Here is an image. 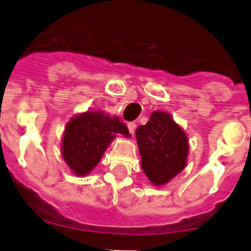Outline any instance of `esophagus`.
Masks as SVG:
<instances>
[{
	"label": "esophagus",
	"mask_w": 251,
	"mask_h": 251,
	"mask_svg": "<svg viewBox=\"0 0 251 251\" xmlns=\"http://www.w3.org/2000/svg\"><path fill=\"white\" fill-rule=\"evenodd\" d=\"M127 128H128V132H130L131 135H133V132H135V128H136V124L128 123L127 124Z\"/></svg>",
	"instance_id": "1"
}]
</instances>
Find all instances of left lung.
I'll return each instance as SVG.
<instances>
[{"label":"left lung","instance_id":"8db88e82","mask_svg":"<svg viewBox=\"0 0 251 251\" xmlns=\"http://www.w3.org/2000/svg\"><path fill=\"white\" fill-rule=\"evenodd\" d=\"M141 166L156 186L167 183L186 167L188 140L171 115L156 111L146 125L136 128Z\"/></svg>","mask_w":251,"mask_h":251}]
</instances>
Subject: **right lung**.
Segmentation results:
<instances>
[{"label": "right lung", "instance_id": "1", "mask_svg": "<svg viewBox=\"0 0 251 251\" xmlns=\"http://www.w3.org/2000/svg\"><path fill=\"white\" fill-rule=\"evenodd\" d=\"M118 133L130 137L126 125L118 118H110L99 111L78 115L65 127L63 157L75 175H88L100 162L106 147Z\"/></svg>", "mask_w": 251, "mask_h": 251}]
</instances>
